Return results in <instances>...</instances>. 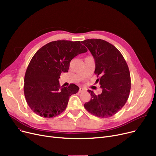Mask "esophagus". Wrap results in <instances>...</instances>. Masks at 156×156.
<instances>
[{
  "mask_svg": "<svg viewBox=\"0 0 156 156\" xmlns=\"http://www.w3.org/2000/svg\"><path fill=\"white\" fill-rule=\"evenodd\" d=\"M84 91H85V89H84L83 88H82V87H80V90H79V92H80V93L83 92H84Z\"/></svg>",
  "mask_w": 156,
  "mask_h": 156,
  "instance_id": "34e87169",
  "label": "esophagus"
}]
</instances>
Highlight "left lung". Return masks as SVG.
<instances>
[{"mask_svg": "<svg viewBox=\"0 0 156 156\" xmlns=\"http://www.w3.org/2000/svg\"><path fill=\"white\" fill-rule=\"evenodd\" d=\"M92 54L95 62V74L99 76L102 93L95 95L90 90V101L84 104L88 112L99 118L116 114L126 102L131 88L129 68L118 49L101 39H87L81 42Z\"/></svg>", "mask_w": 156, "mask_h": 156, "instance_id": "8db88e82", "label": "left lung"}]
</instances>
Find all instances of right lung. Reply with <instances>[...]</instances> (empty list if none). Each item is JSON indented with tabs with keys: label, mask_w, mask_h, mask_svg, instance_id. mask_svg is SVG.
Here are the masks:
<instances>
[{
	"label": "right lung",
	"mask_w": 156,
	"mask_h": 156,
	"mask_svg": "<svg viewBox=\"0 0 156 156\" xmlns=\"http://www.w3.org/2000/svg\"><path fill=\"white\" fill-rule=\"evenodd\" d=\"M80 41L57 40L41 47L31 59L24 75V93L30 109L43 118L59 115L67 107L69 97L79 87H61L62 72H68L71 61L87 52Z\"/></svg>",
	"instance_id": "1"
}]
</instances>
